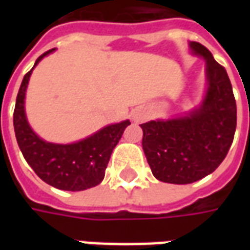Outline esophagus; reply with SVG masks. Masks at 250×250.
Instances as JSON below:
<instances>
[{
  "instance_id": "obj_1",
  "label": "esophagus",
  "mask_w": 250,
  "mask_h": 250,
  "mask_svg": "<svg viewBox=\"0 0 250 250\" xmlns=\"http://www.w3.org/2000/svg\"><path fill=\"white\" fill-rule=\"evenodd\" d=\"M132 118H134V120H135V122H142V120H145L146 115L143 114V112H141V111H136Z\"/></svg>"
}]
</instances>
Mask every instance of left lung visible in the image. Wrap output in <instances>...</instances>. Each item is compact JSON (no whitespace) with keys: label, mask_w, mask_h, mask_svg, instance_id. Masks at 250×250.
<instances>
[{"label":"left lung","mask_w":250,"mask_h":250,"mask_svg":"<svg viewBox=\"0 0 250 250\" xmlns=\"http://www.w3.org/2000/svg\"><path fill=\"white\" fill-rule=\"evenodd\" d=\"M190 48L206 60L209 88L201 108L184 118L141 125L147 162L154 177L167 184H191L213 173L236 132V99L226 69L202 44L191 41Z\"/></svg>","instance_id":"left-lung-1"}]
</instances>
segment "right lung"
<instances>
[{
  "label": "right lung",
  "instance_id": "1",
  "mask_svg": "<svg viewBox=\"0 0 250 250\" xmlns=\"http://www.w3.org/2000/svg\"><path fill=\"white\" fill-rule=\"evenodd\" d=\"M51 52L53 49L42 53L35 65ZM30 73L32 71L22 79L13 114L16 139L26 162L44 182L60 190L80 191L96 186L103 181L112 150L127 125H131L130 120L107 125L87 139L72 145H53L41 141L30 130L25 116L24 99Z\"/></svg>",
  "mask_w": 250,
  "mask_h": 250
}]
</instances>
